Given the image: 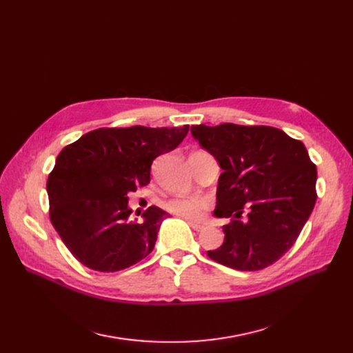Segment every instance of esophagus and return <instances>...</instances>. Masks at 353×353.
<instances>
[{
	"mask_svg": "<svg viewBox=\"0 0 353 353\" xmlns=\"http://www.w3.org/2000/svg\"><path fill=\"white\" fill-rule=\"evenodd\" d=\"M190 226H192L196 232H203V230H205V226H203V225H197V223H193V221H190Z\"/></svg>",
	"mask_w": 353,
	"mask_h": 353,
	"instance_id": "1",
	"label": "esophagus"
}]
</instances>
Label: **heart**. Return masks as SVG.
<instances>
[{
	"label": "heart",
	"instance_id": "1",
	"mask_svg": "<svg viewBox=\"0 0 353 353\" xmlns=\"http://www.w3.org/2000/svg\"><path fill=\"white\" fill-rule=\"evenodd\" d=\"M212 208V199L206 196L172 197L164 203V209L179 217L197 221L205 217L206 212Z\"/></svg>",
	"mask_w": 353,
	"mask_h": 353
}]
</instances>
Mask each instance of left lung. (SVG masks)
I'll list each match as a JSON object with an SVG mask.
<instances>
[{
    "label": "left lung",
    "mask_w": 353,
    "mask_h": 353,
    "mask_svg": "<svg viewBox=\"0 0 353 353\" xmlns=\"http://www.w3.org/2000/svg\"><path fill=\"white\" fill-rule=\"evenodd\" d=\"M190 132L223 169L214 214L229 223L223 245L208 256L243 272L273 265L298 240L316 203V165L305 144L270 125L200 124Z\"/></svg>",
    "instance_id": "1"
}]
</instances>
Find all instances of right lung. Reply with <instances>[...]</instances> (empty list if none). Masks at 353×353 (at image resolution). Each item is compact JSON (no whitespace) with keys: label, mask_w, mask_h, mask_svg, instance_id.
<instances>
[{"label":"right lung","mask_w":353,"mask_h":353,"mask_svg":"<svg viewBox=\"0 0 353 353\" xmlns=\"http://www.w3.org/2000/svg\"><path fill=\"white\" fill-rule=\"evenodd\" d=\"M183 127H101L65 145L48 174L50 220L63 243L88 269L119 272L154 249L161 221L148 208L130 221L128 193L150 183L153 161L188 136Z\"/></svg>","instance_id":"right-lung-1"}]
</instances>
